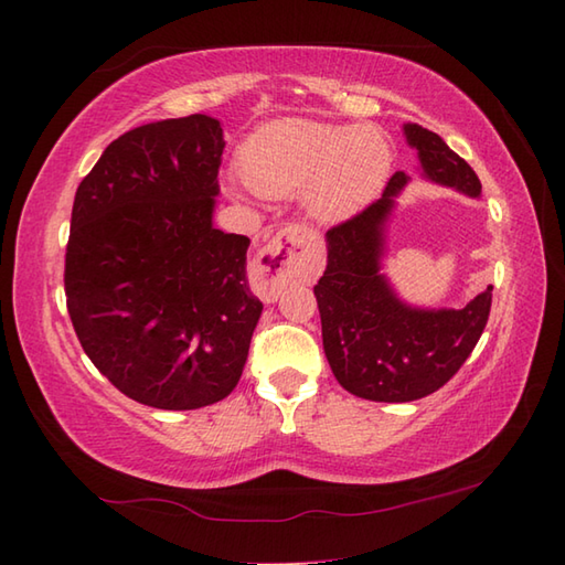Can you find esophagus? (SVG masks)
Here are the masks:
<instances>
[{
	"label": "esophagus",
	"instance_id": "34e87169",
	"mask_svg": "<svg viewBox=\"0 0 565 565\" xmlns=\"http://www.w3.org/2000/svg\"><path fill=\"white\" fill-rule=\"evenodd\" d=\"M318 247L316 233L303 225H289L264 245L249 269V286L262 301H276L281 291L306 274L310 255Z\"/></svg>",
	"mask_w": 565,
	"mask_h": 565
}]
</instances>
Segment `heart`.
<instances>
[{
	"mask_svg": "<svg viewBox=\"0 0 565 565\" xmlns=\"http://www.w3.org/2000/svg\"><path fill=\"white\" fill-rule=\"evenodd\" d=\"M391 142L376 126H338L316 118L264 124L239 148L247 186L267 199L303 191V206L320 223H344L369 206L391 172ZM227 194L243 199L237 186Z\"/></svg>",
	"mask_w": 565,
	"mask_h": 565,
	"instance_id": "heart-1",
	"label": "heart"
}]
</instances>
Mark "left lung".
Returning <instances> with one entry per match:
<instances>
[{"mask_svg":"<svg viewBox=\"0 0 565 565\" xmlns=\"http://www.w3.org/2000/svg\"><path fill=\"white\" fill-rule=\"evenodd\" d=\"M427 182L481 196L466 160L437 134L403 124ZM411 182L395 172L376 203L326 235L328 267L316 284L322 350L344 391L376 403H411L441 388L473 352L490 316L493 286L463 308L405 303L383 274L388 223Z\"/></svg>","mask_w":565,"mask_h":565,"instance_id":"1","label":"left lung"}]
</instances>
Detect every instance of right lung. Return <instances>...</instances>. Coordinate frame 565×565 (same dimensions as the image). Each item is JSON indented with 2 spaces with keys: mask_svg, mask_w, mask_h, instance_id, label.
I'll list each match as a JSON object with an SVG mask.
<instances>
[{
  "mask_svg": "<svg viewBox=\"0 0 565 565\" xmlns=\"http://www.w3.org/2000/svg\"><path fill=\"white\" fill-rule=\"evenodd\" d=\"M223 148L206 114L138 126L102 152L72 206L65 294L82 350L160 411L231 395L262 316L249 239L213 225Z\"/></svg>",
  "mask_w": 565,
  "mask_h": 565,
  "instance_id": "right-lung-1",
  "label": "right lung"
}]
</instances>
